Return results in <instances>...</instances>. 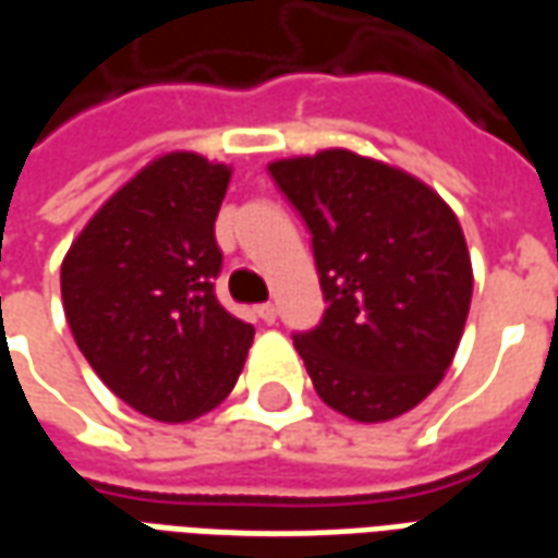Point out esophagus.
Here are the masks:
<instances>
[{"mask_svg":"<svg viewBox=\"0 0 558 558\" xmlns=\"http://www.w3.org/2000/svg\"><path fill=\"white\" fill-rule=\"evenodd\" d=\"M256 316H259L263 323H268V326H271V323L278 319V307H275V304H271V302L256 304Z\"/></svg>","mask_w":558,"mask_h":558,"instance_id":"1","label":"esophagus"}]
</instances>
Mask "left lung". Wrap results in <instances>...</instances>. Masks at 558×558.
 Instances as JSON below:
<instances>
[{
    "instance_id": "1",
    "label": "left lung",
    "mask_w": 558,
    "mask_h": 558,
    "mask_svg": "<svg viewBox=\"0 0 558 558\" xmlns=\"http://www.w3.org/2000/svg\"><path fill=\"white\" fill-rule=\"evenodd\" d=\"M311 230L323 323L295 335L316 395L362 424L391 421L442 383L472 302L460 220L433 187L350 148L268 163Z\"/></svg>"
}]
</instances>
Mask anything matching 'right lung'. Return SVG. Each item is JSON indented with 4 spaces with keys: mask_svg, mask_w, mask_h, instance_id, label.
<instances>
[{
    "mask_svg": "<svg viewBox=\"0 0 558 558\" xmlns=\"http://www.w3.org/2000/svg\"><path fill=\"white\" fill-rule=\"evenodd\" d=\"M227 163L196 151L148 160L83 227L62 259V304L92 371L131 410L184 424L242 374L254 326L220 307L215 218Z\"/></svg>",
    "mask_w": 558,
    "mask_h": 558,
    "instance_id": "1",
    "label": "right lung"
}]
</instances>
